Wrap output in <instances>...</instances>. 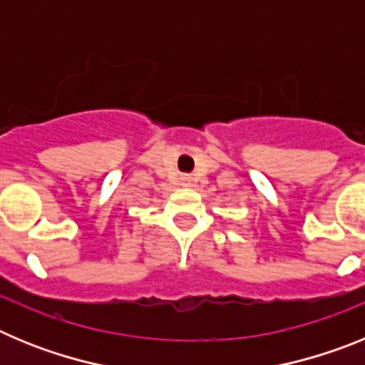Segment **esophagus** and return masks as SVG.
<instances>
[{
	"label": "esophagus",
	"mask_w": 365,
	"mask_h": 365,
	"mask_svg": "<svg viewBox=\"0 0 365 365\" xmlns=\"http://www.w3.org/2000/svg\"><path fill=\"white\" fill-rule=\"evenodd\" d=\"M180 185H182V186H192L193 185V179L190 175L180 177Z\"/></svg>",
	"instance_id": "1"
}]
</instances>
